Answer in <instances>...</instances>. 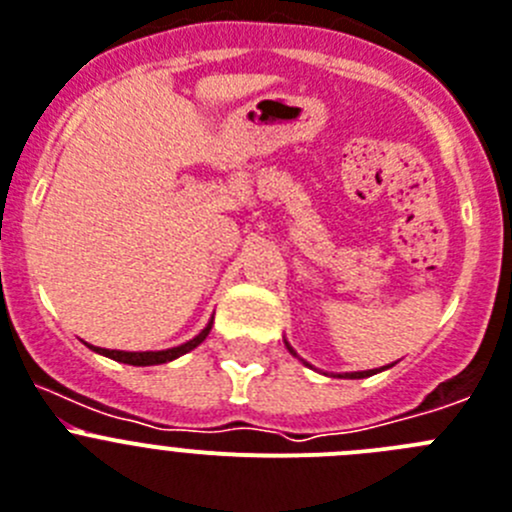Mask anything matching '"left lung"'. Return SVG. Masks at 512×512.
Segmentation results:
<instances>
[{
    "mask_svg": "<svg viewBox=\"0 0 512 512\" xmlns=\"http://www.w3.org/2000/svg\"><path fill=\"white\" fill-rule=\"evenodd\" d=\"M290 352H293V349H290ZM293 354H296V352H293ZM370 375H375V370H370V372H347V375H342V377H352V380H359V377H370Z\"/></svg>",
    "mask_w": 512,
    "mask_h": 512,
    "instance_id": "left-lung-1",
    "label": "left lung"
}]
</instances>
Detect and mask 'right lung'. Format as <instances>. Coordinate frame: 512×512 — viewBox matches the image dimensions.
<instances>
[{
  "label": "right lung",
  "mask_w": 512,
  "mask_h": 512,
  "mask_svg": "<svg viewBox=\"0 0 512 512\" xmlns=\"http://www.w3.org/2000/svg\"><path fill=\"white\" fill-rule=\"evenodd\" d=\"M211 324H214V319L209 321V326H206L204 331H201L199 336H193L191 342L181 344V347H173V349H163V352H119V349H99V347H89L94 349V352L104 354V357H112L117 359V362H124V365H135V367H147V365H163V362H170V359L181 357V354L191 352V349L199 347L201 342H204L206 336H209L211 331Z\"/></svg>",
  "instance_id": "1"
}]
</instances>
